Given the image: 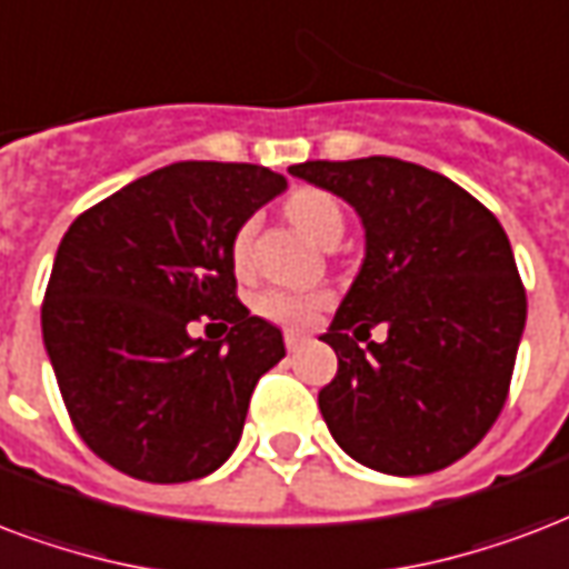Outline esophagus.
<instances>
[{"label":"esophagus","mask_w":569,"mask_h":569,"mask_svg":"<svg viewBox=\"0 0 569 569\" xmlns=\"http://www.w3.org/2000/svg\"><path fill=\"white\" fill-rule=\"evenodd\" d=\"M306 341H309V336H302V332H293V330L284 332V345H288L290 353H297Z\"/></svg>","instance_id":"34e87169"}]
</instances>
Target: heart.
Returning <instances> with one entry per match:
<instances>
[{
	"mask_svg": "<svg viewBox=\"0 0 569 569\" xmlns=\"http://www.w3.org/2000/svg\"><path fill=\"white\" fill-rule=\"evenodd\" d=\"M284 212H288V219L293 221L311 242H318V246H323V242H330V239L336 237L341 239V233H345L341 207L336 203L332 194L320 191V188H297L288 198V203H284ZM254 228H258V221L246 219L237 228V233H233V263H237V269L249 267ZM320 302L323 300L315 297V293L267 290V293H260L258 311L263 318L276 320V323H284V327H306Z\"/></svg>",
	"mask_w": 569,
	"mask_h": 569,
	"instance_id": "obj_1",
	"label": "heart"
}]
</instances>
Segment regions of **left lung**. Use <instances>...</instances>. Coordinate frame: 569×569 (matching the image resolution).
Wrapping results in <instances>:
<instances>
[{"instance_id":"obj_1","label":"left lung","mask_w":569,"mask_h":569,"mask_svg":"<svg viewBox=\"0 0 569 569\" xmlns=\"http://www.w3.org/2000/svg\"><path fill=\"white\" fill-rule=\"evenodd\" d=\"M288 173L350 203L366 230L360 272L320 336L339 357L318 392L327 429L371 471H441L482 441L510 390L528 315L510 239L480 200L411 161ZM378 322L388 341L360 349L356 332Z\"/></svg>"}]
</instances>
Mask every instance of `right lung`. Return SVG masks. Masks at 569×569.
<instances>
[{
  "mask_svg": "<svg viewBox=\"0 0 569 569\" xmlns=\"http://www.w3.org/2000/svg\"><path fill=\"white\" fill-rule=\"evenodd\" d=\"M284 188L260 164L179 161L77 216L59 242L47 357L77 435L117 471L188 482L237 450L284 339L237 300L233 233ZM203 313L231 323L224 340L187 332Z\"/></svg>",
  "mask_w": 569,
  "mask_h": 569,
  "instance_id": "add662e5",
  "label": "right lung"
}]
</instances>
